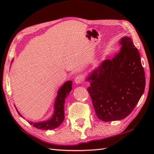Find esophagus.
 <instances>
[{
	"mask_svg": "<svg viewBox=\"0 0 154 154\" xmlns=\"http://www.w3.org/2000/svg\"><path fill=\"white\" fill-rule=\"evenodd\" d=\"M83 76H77V77H75V80H74V81H75V84H81V83L83 82Z\"/></svg>",
	"mask_w": 154,
	"mask_h": 154,
	"instance_id": "1",
	"label": "esophagus"
}]
</instances>
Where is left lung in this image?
Returning a JSON list of instances; mask_svg holds the SVG:
<instances>
[{
  "label": "left lung",
  "mask_w": 154,
  "mask_h": 154,
  "mask_svg": "<svg viewBox=\"0 0 154 154\" xmlns=\"http://www.w3.org/2000/svg\"><path fill=\"white\" fill-rule=\"evenodd\" d=\"M120 51L107 55L86 77L98 119L104 122L125 119L144 92L146 78L140 53L132 39H120Z\"/></svg>",
  "instance_id": "1"
}]
</instances>
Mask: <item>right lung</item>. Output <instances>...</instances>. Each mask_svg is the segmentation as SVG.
Instances as JSON below:
<instances>
[{"label":"right lung","instance_id":"1","mask_svg":"<svg viewBox=\"0 0 154 154\" xmlns=\"http://www.w3.org/2000/svg\"><path fill=\"white\" fill-rule=\"evenodd\" d=\"M71 90L72 81H67L66 82H65L63 85L58 89L57 93V97L55 98L54 102V113L52 114V115L50 119L38 122H32V121H28V122L31 125L36 128L44 130H53L60 126L65 119L64 104L65 103V99H66ZM16 109L17 110L19 115L21 117L24 118L22 116V114L18 112V110L16 108Z\"/></svg>","mask_w":154,"mask_h":154}]
</instances>
